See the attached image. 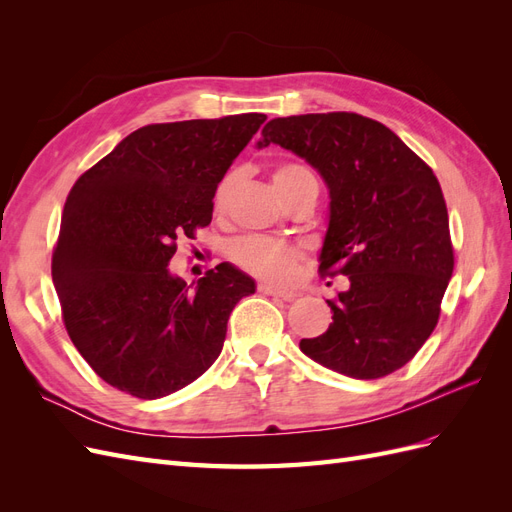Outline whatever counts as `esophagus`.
<instances>
[{
    "instance_id": "1",
    "label": "esophagus",
    "mask_w": 512,
    "mask_h": 512,
    "mask_svg": "<svg viewBox=\"0 0 512 512\" xmlns=\"http://www.w3.org/2000/svg\"><path fill=\"white\" fill-rule=\"evenodd\" d=\"M258 290L262 294H269V297H280L284 301H292L294 297H297V292L294 290H286V288H277V286H271V284H258Z\"/></svg>"
}]
</instances>
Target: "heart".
Segmentation results:
<instances>
[{"mask_svg":"<svg viewBox=\"0 0 512 512\" xmlns=\"http://www.w3.org/2000/svg\"><path fill=\"white\" fill-rule=\"evenodd\" d=\"M309 177H312L309 170L299 164H280L273 170V185L277 194L282 196ZM228 183V179L222 181L218 192H215V203L218 205H222V200L226 198ZM230 258L245 271L280 282L290 277L294 262L299 260V250L284 241H273L265 237H243L230 245Z\"/></svg>","mask_w":512,"mask_h":512,"instance_id":"heart-1","label":"heart"}]
</instances>
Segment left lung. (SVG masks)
Returning a JSON list of instances; mask_svg holds the SVG:
<instances>
[{
  "instance_id": "1",
  "label": "left lung",
  "mask_w": 512,
  "mask_h": 512,
  "mask_svg": "<svg viewBox=\"0 0 512 512\" xmlns=\"http://www.w3.org/2000/svg\"><path fill=\"white\" fill-rule=\"evenodd\" d=\"M271 143L327 183L320 273L350 280L337 301H327L329 329L301 339V352L356 380L393 374L436 329L455 267L436 175L393 130L356 113L271 119L258 149Z\"/></svg>"
}]
</instances>
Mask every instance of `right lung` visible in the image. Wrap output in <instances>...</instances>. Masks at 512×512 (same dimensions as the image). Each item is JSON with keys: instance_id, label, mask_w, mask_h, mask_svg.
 Wrapping results in <instances>:
<instances>
[{"instance_id": "obj_1", "label": "right lung", "mask_w": 512, "mask_h": 512, "mask_svg": "<svg viewBox=\"0 0 512 512\" xmlns=\"http://www.w3.org/2000/svg\"><path fill=\"white\" fill-rule=\"evenodd\" d=\"M267 115L138 128L68 194L53 284L66 331L96 374L138 399L188 386L218 359L256 284L222 262L188 286L166 267L177 239L211 224L213 196Z\"/></svg>"}]
</instances>
